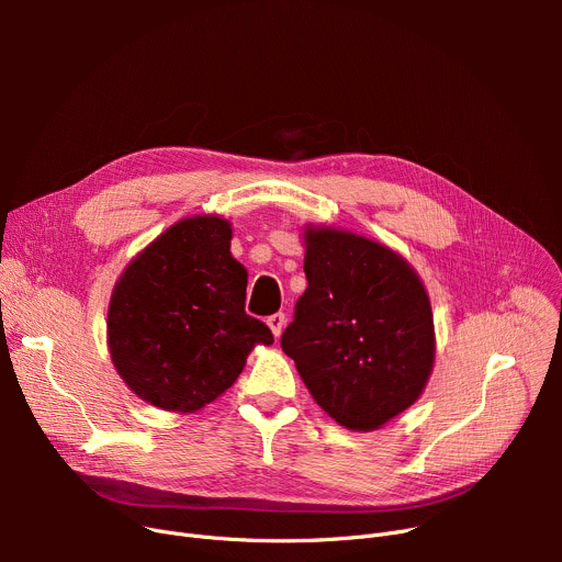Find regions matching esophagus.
Returning a JSON list of instances; mask_svg holds the SVG:
<instances>
[{
    "instance_id": "34e87169",
    "label": "esophagus",
    "mask_w": 562,
    "mask_h": 562,
    "mask_svg": "<svg viewBox=\"0 0 562 562\" xmlns=\"http://www.w3.org/2000/svg\"><path fill=\"white\" fill-rule=\"evenodd\" d=\"M266 323H269V328H271V333H273L276 337H280V335H282V330H284V323H286V316H284L282 312H278V314H271V316H269V321H266Z\"/></svg>"
}]
</instances>
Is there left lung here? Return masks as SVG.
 Instances as JSON below:
<instances>
[{
	"label": "left lung",
	"mask_w": 562,
	"mask_h": 562,
	"mask_svg": "<svg viewBox=\"0 0 562 562\" xmlns=\"http://www.w3.org/2000/svg\"><path fill=\"white\" fill-rule=\"evenodd\" d=\"M305 248L307 289L282 350L339 426L375 430L415 403L430 378L428 293L401 255L360 234L307 227Z\"/></svg>",
	"instance_id": "left-lung-1"
}]
</instances>
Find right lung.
Returning a JSON list of instances; mask_svg holds the SVG:
<instances>
[{
  "mask_svg": "<svg viewBox=\"0 0 562 562\" xmlns=\"http://www.w3.org/2000/svg\"><path fill=\"white\" fill-rule=\"evenodd\" d=\"M229 241L225 218H184L115 282L109 352L145 403L195 412L234 385L255 344H273L269 326L246 314L248 271L232 257Z\"/></svg>",
  "mask_w": 562,
  "mask_h": 562,
  "instance_id": "right-lung-1",
  "label": "right lung"
}]
</instances>
